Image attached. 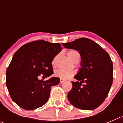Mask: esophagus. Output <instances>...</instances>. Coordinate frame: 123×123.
<instances>
[{
    "mask_svg": "<svg viewBox=\"0 0 123 123\" xmlns=\"http://www.w3.org/2000/svg\"><path fill=\"white\" fill-rule=\"evenodd\" d=\"M65 79H60V83H63L64 82H65Z\"/></svg>",
    "mask_w": 123,
    "mask_h": 123,
    "instance_id": "1",
    "label": "esophagus"
}]
</instances>
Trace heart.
Returning <instances> with one entry per match:
<instances>
[{
	"label": "heart",
	"mask_w": 123,
	"mask_h": 123,
	"mask_svg": "<svg viewBox=\"0 0 123 123\" xmlns=\"http://www.w3.org/2000/svg\"><path fill=\"white\" fill-rule=\"evenodd\" d=\"M67 55H68V58L71 60L73 62H74L76 60H79L80 55L79 53L76 50H70L68 51L67 52ZM56 58L57 56L55 57L52 61V63L53 65H55L56 62ZM76 74V71L74 70H71V69H58L56 70L55 72V75L56 76L61 78V79H68L70 77L73 76Z\"/></svg>",
	"instance_id": "1"
}]
</instances>
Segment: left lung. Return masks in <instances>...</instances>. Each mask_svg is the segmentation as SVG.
I'll return each mask as SVG.
<instances>
[{
	"instance_id": "8db88e82",
	"label": "left lung",
	"mask_w": 123,
	"mask_h": 123,
	"mask_svg": "<svg viewBox=\"0 0 123 123\" xmlns=\"http://www.w3.org/2000/svg\"><path fill=\"white\" fill-rule=\"evenodd\" d=\"M62 44L66 48L79 51L82 60V68L74 76L78 81L71 82L68 100L79 109H95L104 102L112 85V60L100 45L87 38Z\"/></svg>"
}]
</instances>
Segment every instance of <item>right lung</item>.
<instances>
[{"instance_id":"add662e5","label":"right lung","mask_w":123,"mask_h":123,"mask_svg":"<svg viewBox=\"0 0 123 123\" xmlns=\"http://www.w3.org/2000/svg\"><path fill=\"white\" fill-rule=\"evenodd\" d=\"M62 50L60 43L44 40L30 42L21 47L14 54L6 73V85L13 101L28 110L39 108L48 101L51 87L58 84L60 79L52 77V62Z\"/></svg>"}]
</instances>
